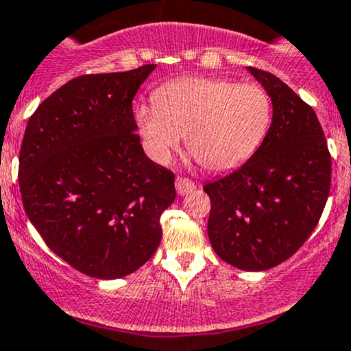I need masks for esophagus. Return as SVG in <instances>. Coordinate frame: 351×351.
I'll return each instance as SVG.
<instances>
[{"label": "esophagus", "mask_w": 351, "mask_h": 351, "mask_svg": "<svg viewBox=\"0 0 351 351\" xmlns=\"http://www.w3.org/2000/svg\"><path fill=\"white\" fill-rule=\"evenodd\" d=\"M175 185H176V191H178V195H182V197L183 195H188L190 191H193L195 188H197V185H195L190 178H185V176H178Z\"/></svg>", "instance_id": "34e87169"}]
</instances>
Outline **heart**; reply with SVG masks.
Returning <instances> with one entry per match:
<instances>
[{"instance_id":"1","label":"heart","mask_w":351,"mask_h":351,"mask_svg":"<svg viewBox=\"0 0 351 351\" xmlns=\"http://www.w3.org/2000/svg\"><path fill=\"white\" fill-rule=\"evenodd\" d=\"M153 104L136 110L149 156L168 163L185 136L188 149L210 171L242 165L271 123V99L263 87L217 77L165 82L153 92Z\"/></svg>"}]
</instances>
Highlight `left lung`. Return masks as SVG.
I'll use <instances>...</instances> for the list:
<instances>
[{
	"instance_id": "8db88e82",
	"label": "left lung",
	"mask_w": 351,
	"mask_h": 351,
	"mask_svg": "<svg viewBox=\"0 0 351 351\" xmlns=\"http://www.w3.org/2000/svg\"><path fill=\"white\" fill-rule=\"evenodd\" d=\"M272 101L263 145L241 168L206 183L208 239L220 259L265 271L289 259L318 225L331 185V156L311 106L281 79L249 67Z\"/></svg>"
}]
</instances>
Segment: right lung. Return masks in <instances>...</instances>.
I'll return each instance as SVG.
<instances>
[{
    "instance_id": "1",
    "label": "right lung",
    "mask_w": 351,
    "mask_h": 351,
    "mask_svg": "<svg viewBox=\"0 0 351 351\" xmlns=\"http://www.w3.org/2000/svg\"><path fill=\"white\" fill-rule=\"evenodd\" d=\"M154 69L72 79L25 129V212L51 252L90 278H124L149 261L176 197L175 173L153 163L136 134L132 99Z\"/></svg>"
}]
</instances>
